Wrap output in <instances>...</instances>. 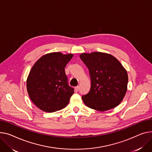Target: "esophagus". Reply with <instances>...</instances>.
<instances>
[{"label": "esophagus", "mask_w": 152, "mask_h": 152, "mask_svg": "<svg viewBox=\"0 0 152 152\" xmlns=\"http://www.w3.org/2000/svg\"><path fill=\"white\" fill-rule=\"evenodd\" d=\"M75 91H76V92H78V91H79V86H76V87H75Z\"/></svg>", "instance_id": "esophagus-1"}]
</instances>
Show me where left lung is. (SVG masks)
Wrapping results in <instances>:
<instances>
[{
    "label": "left lung",
    "instance_id": "8db88e82",
    "mask_svg": "<svg viewBox=\"0 0 152 152\" xmlns=\"http://www.w3.org/2000/svg\"><path fill=\"white\" fill-rule=\"evenodd\" d=\"M88 69L91 79L89 92L82 96L84 104L99 111L117 106L127 90L126 70L113 56L100 52L80 55Z\"/></svg>",
    "mask_w": 152,
    "mask_h": 152
}]
</instances>
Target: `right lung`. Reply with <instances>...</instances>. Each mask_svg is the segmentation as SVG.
<instances>
[{"label": "right lung", "mask_w": 152, "mask_h": 152, "mask_svg": "<svg viewBox=\"0 0 152 152\" xmlns=\"http://www.w3.org/2000/svg\"><path fill=\"white\" fill-rule=\"evenodd\" d=\"M73 54L51 53L40 57L32 66L27 79V90L32 102L47 113L65 107L74 88L68 84L65 68Z\"/></svg>", "instance_id": "obj_1"}]
</instances>
